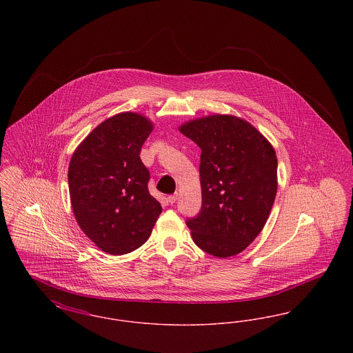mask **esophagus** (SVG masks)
Masks as SVG:
<instances>
[{
    "label": "esophagus",
    "instance_id": "obj_1",
    "mask_svg": "<svg viewBox=\"0 0 353 353\" xmlns=\"http://www.w3.org/2000/svg\"><path fill=\"white\" fill-rule=\"evenodd\" d=\"M177 197H179V194H177V193H174V194H170V196H168L169 203H174V202L177 201Z\"/></svg>",
    "mask_w": 353,
    "mask_h": 353
}]
</instances>
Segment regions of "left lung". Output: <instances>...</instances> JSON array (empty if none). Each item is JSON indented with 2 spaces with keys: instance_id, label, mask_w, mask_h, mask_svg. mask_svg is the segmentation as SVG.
Wrapping results in <instances>:
<instances>
[{
  "instance_id": "8db88e82",
  "label": "left lung",
  "mask_w": 353,
  "mask_h": 353,
  "mask_svg": "<svg viewBox=\"0 0 353 353\" xmlns=\"http://www.w3.org/2000/svg\"><path fill=\"white\" fill-rule=\"evenodd\" d=\"M180 132L201 148V210L186 219L192 238L210 255H236L269 219L278 189L275 151L250 123L232 115L196 119Z\"/></svg>"
}]
</instances>
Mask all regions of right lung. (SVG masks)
I'll list each match as a JSON object with an SVG mask.
<instances>
[{
  "mask_svg": "<svg viewBox=\"0 0 353 353\" xmlns=\"http://www.w3.org/2000/svg\"><path fill=\"white\" fill-rule=\"evenodd\" d=\"M152 128L139 114H118L88 134L70 161V200L77 222L112 255L140 248L163 210L150 194V170L140 159Z\"/></svg>",
  "mask_w": 353,
  "mask_h": 353,
  "instance_id": "add662e5",
  "label": "right lung"
}]
</instances>
